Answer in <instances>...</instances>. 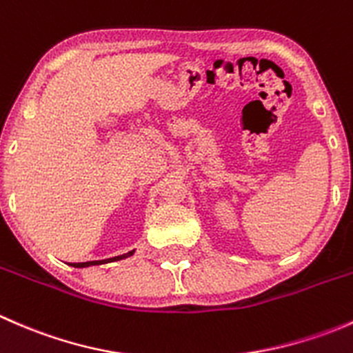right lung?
I'll list each match as a JSON object with an SVG mask.
<instances>
[{
	"instance_id": "right-lung-1",
	"label": "right lung",
	"mask_w": 353,
	"mask_h": 353,
	"mask_svg": "<svg viewBox=\"0 0 353 353\" xmlns=\"http://www.w3.org/2000/svg\"><path fill=\"white\" fill-rule=\"evenodd\" d=\"M134 251H130L126 252V254H121V256H114V258H109V259H101V261H87V263H73L71 266H74V268H87V266H94V265H105V263H110V261H119V259H124L128 258V256H133Z\"/></svg>"
}]
</instances>
